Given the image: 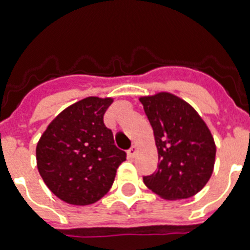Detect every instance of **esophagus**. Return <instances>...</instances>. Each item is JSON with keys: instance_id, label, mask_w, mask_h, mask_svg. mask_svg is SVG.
<instances>
[{"instance_id": "34e87169", "label": "esophagus", "mask_w": 250, "mask_h": 250, "mask_svg": "<svg viewBox=\"0 0 250 250\" xmlns=\"http://www.w3.org/2000/svg\"><path fill=\"white\" fill-rule=\"evenodd\" d=\"M136 154H137V146L136 145H132V146H131V149L128 150V156L131 157V158H133V157L136 156Z\"/></svg>"}]
</instances>
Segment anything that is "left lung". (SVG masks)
Masks as SVG:
<instances>
[{
	"label": "left lung",
	"instance_id": "obj_1",
	"mask_svg": "<svg viewBox=\"0 0 250 250\" xmlns=\"http://www.w3.org/2000/svg\"><path fill=\"white\" fill-rule=\"evenodd\" d=\"M154 133L158 167L144 176L145 186L165 200L198 193L209 182L215 164V143L192 106L168 92L140 97Z\"/></svg>",
	"mask_w": 250,
	"mask_h": 250
}]
</instances>
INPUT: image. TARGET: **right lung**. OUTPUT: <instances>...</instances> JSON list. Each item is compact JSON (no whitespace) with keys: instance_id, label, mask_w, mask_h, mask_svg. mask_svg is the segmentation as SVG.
<instances>
[{"instance_id":"add662e5","label":"right lung","mask_w":250,"mask_h":250,"mask_svg":"<svg viewBox=\"0 0 250 250\" xmlns=\"http://www.w3.org/2000/svg\"><path fill=\"white\" fill-rule=\"evenodd\" d=\"M113 98L86 97L57 115L36 146L37 168L48 188L70 205L85 206L111 188L125 153L114 144L104 114Z\"/></svg>"}]
</instances>
